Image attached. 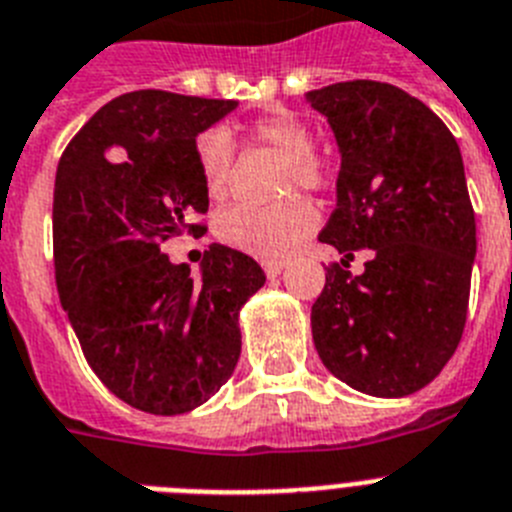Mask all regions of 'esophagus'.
Listing matches in <instances>:
<instances>
[{
  "label": "esophagus",
  "mask_w": 512,
  "mask_h": 512,
  "mask_svg": "<svg viewBox=\"0 0 512 512\" xmlns=\"http://www.w3.org/2000/svg\"><path fill=\"white\" fill-rule=\"evenodd\" d=\"M283 268H286V262H283V260H262V270L268 273V278H275V275H281Z\"/></svg>",
  "instance_id": "34e87169"
}]
</instances>
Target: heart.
I'll return each mask as SVG.
<instances>
[{
    "label": "heart",
    "mask_w": 512,
    "mask_h": 512,
    "mask_svg": "<svg viewBox=\"0 0 512 512\" xmlns=\"http://www.w3.org/2000/svg\"><path fill=\"white\" fill-rule=\"evenodd\" d=\"M252 144L283 154L281 190H317L330 182V164L314 151V131L299 115L278 110L260 115L247 126ZM195 162L201 170L206 193L213 201H221L229 193L231 172H234V144L219 128L201 133L195 141ZM317 221V213L301 195H288L270 206L239 203L231 206L216 219V237L221 242L250 252L257 257H286L296 250Z\"/></svg>",
    "instance_id": "heart-1"
}]
</instances>
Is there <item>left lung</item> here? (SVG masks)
<instances>
[{
  "instance_id": "8db88e82",
  "label": "left lung",
  "mask_w": 512,
  "mask_h": 512,
  "mask_svg": "<svg viewBox=\"0 0 512 512\" xmlns=\"http://www.w3.org/2000/svg\"><path fill=\"white\" fill-rule=\"evenodd\" d=\"M340 146L337 208L319 239L361 276L327 268L311 306L322 363L371 397H407L443 371L464 335L477 224L453 133L417 97L353 79L306 95Z\"/></svg>"
}]
</instances>
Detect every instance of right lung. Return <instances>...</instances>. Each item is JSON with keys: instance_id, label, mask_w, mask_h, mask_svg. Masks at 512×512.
Wrapping results in <instances>:
<instances>
[{"instance_id": "1", "label": "right lung", "mask_w": 512, "mask_h": 512, "mask_svg": "<svg viewBox=\"0 0 512 512\" xmlns=\"http://www.w3.org/2000/svg\"><path fill=\"white\" fill-rule=\"evenodd\" d=\"M234 100L139 90L102 105L61 154L53 268L64 311L97 379L151 415L195 410L242 350L239 309L265 283L244 252L211 244L201 278L162 242L208 211L195 136Z\"/></svg>"}]
</instances>
